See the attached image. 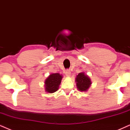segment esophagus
I'll list each match as a JSON object with an SVG mask.
<instances>
[{"label":"esophagus","mask_w":130,"mask_h":130,"mask_svg":"<svg viewBox=\"0 0 130 130\" xmlns=\"http://www.w3.org/2000/svg\"><path fill=\"white\" fill-rule=\"evenodd\" d=\"M65 75H66V76H67V77H70L71 75L70 70H66V71H65Z\"/></svg>","instance_id":"1"}]
</instances>
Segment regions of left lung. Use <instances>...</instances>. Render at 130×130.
<instances>
[{
    "label": "left lung",
    "mask_w": 130,
    "mask_h": 130,
    "mask_svg": "<svg viewBox=\"0 0 130 130\" xmlns=\"http://www.w3.org/2000/svg\"><path fill=\"white\" fill-rule=\"evenodd\" d=\"M77 88L80 92H86L92 84L91 78L84 72L80 73L75 77Z\"/></svg>",
    "instance_id": "8db88e82"
}]
</instances>
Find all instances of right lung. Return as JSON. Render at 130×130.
<instances>
[{
  "instance_id": "add662e5",
  "label": "right lung",
  "mask_w": 130,
  "mask_h": 130,
  "mask_svg": "<svg viewBox=\"0 0 130 130\" xmlns=\"http://www.w3.org/2000/svg\"><path fill=\"white\" fill-rule=\"evenodd\" d=\"M63 76L59 73H53L46 78L44 83L45 91L49 93L56 92L59 89Z\"/></svg>"
}]
</instances>
